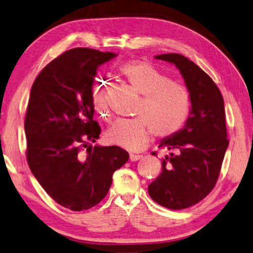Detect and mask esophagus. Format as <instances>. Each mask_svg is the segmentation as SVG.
<instances>
[{"label":"esophagus","instance_id":"obj_1","mask_svg":"<svg viewBox=\"0 0 253 253\" xmlns=\"http://www.w3.org/2000/svg\"><path fill=\"white\" fill-rule=\"evenodd\" d=\"M142 159L141 155H135V154H130V161L131 162H136Z\"/></svg>","mask_w":253,"mask_h":253}]
</instances>
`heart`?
<instances>
[{"label":"heart","instance_id":"heart-1","mask_svg":"<svg viewBox=\"0 0 253 253\" xmlns=\"http://www.w3.org/2000/svg\"><path fill=\"white\" fill-rule=\"evenodd\" d=\"M119 71L142 94L134 111L135 118L119 119L106 133L111 144L128 151H141L150 144L152 134L168 139L182 130L192 112V94L183 84L153 64L134 59L123 63ZM92 104L104 120L110 118L107 84L98 82L92 88Z\"/></svg>","mask_w":253,"mask_h":253}]
</instances>
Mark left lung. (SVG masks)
<instances>
[{"label": "left lung", "instance_id": "1", "mask_svg": "<svg viewBox=\"0 0 253 253\" xmlns=\"http://www.w3.org/2000/svg\"><path fill=\"white\" fill-rule=\"evenodd\" d=\"M155 58L179 69L193 101L185 126L162 140L160 147L170 153L162 161V173L149 185L155 203L176 211L199 203L215 187L229 145L225 106L217 84L192 60L179 54Z\"/></svg>", "mask_w": 253, "mask_h": 253}]
</instances>
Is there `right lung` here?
Here are the masks:
<instances>
[{"mask_svg": "<svg viewBox=\"0 0 253 253\" xmlns=\"http://www.w3.org/2000/svg\"><path fill=\"white\" fill-rule=\"evenodd\" d=\"M116 54L73 48L42 69L32 85L25 116L26 159L45 192L74 211L106 197L112 175L128 160L119 146H92L100 128L93 120L92 84L100 65Z\"/></svg>", "mask_w": 253, "mask_h": 253, "instance_id": "1", "label": "right lung"}]
</instances>
